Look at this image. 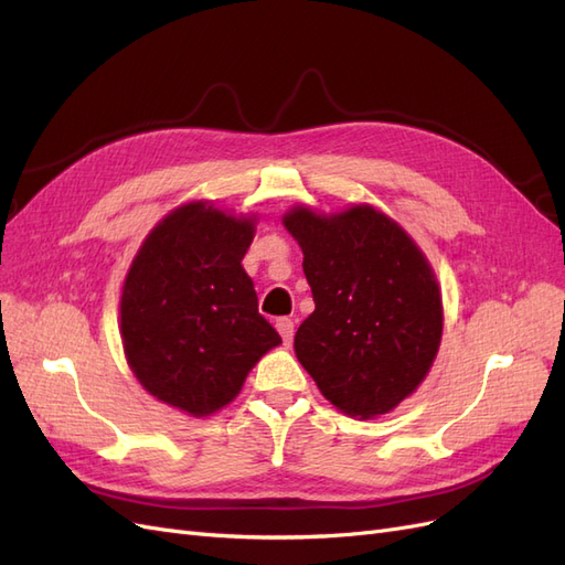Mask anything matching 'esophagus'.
I'll return each mask as SVG.
<instances>
[{
    "label": "esophagus",
    "instance_id": "1",
    "mask_svg": "<svg viewBox=\"0 0 565 565\" xmlns=\"http://www.w3.org/2000/svg\"><path fill=\"white\" fill-rule=\"evenodd\" d=\"M276 328H278V332H280L282 341H285V347L292 344V337H295V322L289 320V318H278V320H276Z\"/></svg>",
    "mask_w": 565,
    "mask_h": 565
}]
</instances>
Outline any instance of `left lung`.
Returning a JSON list of instances; mask_svg holds the SVG:
<instances>
[{
  "instance_id": "obj_1",
  "label": "left lung",
  "mask_w": 565,
  "mask_h": 565,
  "mask_svg": "<svg viewBox=\"0 0 565 565\" xmlns=\"http://www.w3.org/2000/svg\"><path fill=\"white\" fill-rule=\"evenodd\" d=\"M303 252L316 311L295 353L320 393L349 417L391 413L429 374L443 337L436 273L409 233L372 204L282 216Z\"/></svg>"
}]
</instances>
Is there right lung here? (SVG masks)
Here are the masks:
<instances>
[{
    "label": "right lung",
    "mask_w": 565,
    "mask_h": 565,
    "mask_svg": "<svg viewBox=\"0 0 565 565\" xmlns=\"http://www.w3.org/2000/svg\"><path fill=\"white\" fill-rule=\"evenodd\" d=\"M254 231L256 214L185 202L146 235L125 276L119 334L134 377L191 417L226 407L282 344L243 268Z\"/></svg>",
    "instance_id": "1"
}]
</instances>
